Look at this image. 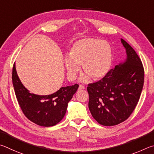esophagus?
I'll return each instance as SVG.
<instances>
[{
    "mask_svg": "<svg viewBox=\"0 0 154 154\" xmlns=\"http://www.w3.org/2000/svg\"><path fill=\"white\" fill-rule=\"evenodd\" d=\"M85 88V87L83 85H79V90H82V89H84Z\"/></svg>",
    "mask_w": 154,
    "mask_h": 154,
    "instance_id": "obj_1",
    "label": "esophagus"
}]
</instances>
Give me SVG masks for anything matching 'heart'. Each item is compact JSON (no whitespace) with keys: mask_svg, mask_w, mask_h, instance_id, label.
Returning <instances> with one entry per match:
<instances>
[{"mask_svg":"<svg viewBox=\"0 0 154 154\" xmlns=\"http://www.w3.org/2000/svg\"><path fill=\"white\" fill-rule=\"evenodd\" d=\"M112 62L111 45L106 40L83 38L74 43L65 59L67 75L73 80L82 66L83 72L80 80L89 81L101 79L108 73Z\"/></svg>","mask_w":154,"mask_h":154,"instance_id":"b5f03b06","label":"heart"}]
</instances>
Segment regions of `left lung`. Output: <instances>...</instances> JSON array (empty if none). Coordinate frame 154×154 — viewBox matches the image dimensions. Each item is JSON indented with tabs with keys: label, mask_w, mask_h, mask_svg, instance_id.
I'll list each match as a JSON object with an SVG mask.
<instances>
[{
	"label": "left lung",
	"mask_w": 154,
	"mask_h": 154,
	"mask_svg": "<svg viewBox=\"0 0 154 154\" xmlns=\"http://www.w3.org/2000/svg\"><path fill=\"white\" fill-rule=\"evenodd\" d=\"M127 57L99 81L88 85V108L94 119L110 126L128 119L139 100L144 83V68L133 47L121 39Z\"/></svg>",
	"instance_id": "8db88e82"
}]
</instances>
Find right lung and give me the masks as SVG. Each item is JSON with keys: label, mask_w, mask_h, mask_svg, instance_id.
<instances>
[{"label": "right lung", "mask_w": 154, "mask_h": 154, "mask_svg": "<svg viewBox=\"0 0 154 154\" xmlns=\"http://www.w3.org/2000/svg\"><path fill=\"white\" fill-rule=\"evenodd\" d=\"M12 80L16 98L23 114L31 122L41 126H53L58 124L66 114L68 102L79 85L59 88L49 95H38L26 88L19 79L13 64Z\"/></svg>", "instance_id": "add662e5"}]
</instances>
